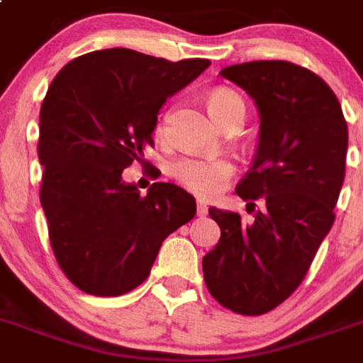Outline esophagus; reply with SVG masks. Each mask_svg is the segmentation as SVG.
I'll list each match as a JSON object with an SVG mask.
<instances>
[{"label":"esophagus","instance_id":"1","mask_svg":"<svg viewBox=\"0 0 363 363\" xmlns=\"http://www.w3.org/2000/svg\"><path fill=\"white\" fill-rule=\"evenodd\" d=\"M197 215L199 216H206V215H208V206H206L202 201L197 202Z\"/></svg>","mask_w":363,"mask_h":363}]
</instances>
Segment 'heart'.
I'll return each mask as SVG.
<instances>
[{
    "instance_id": "obj_1",
    "label": "heart",
    "mask_w": 363,
    "mask_h": 363,
    "mask_svg": "<svg viewBox=\"0 0 363 363\" xmlns=\"http://www.w3.org/2000/svg\"><path fill=\"white\" fill-rule=\"evenodd\" d=\"M208 107L213 116L225 123L233 114L243 113L245 114V104L242 98L231 89L225 87H216L208 94ZM166 116L159 121V130L164 128ZM233 164L228 159L213 157V159H201V157H184L179 159L172 166V175L181 186H184L188 191L195 193L202 199H213L223 182L228 181L233 175Z\"/></svg>"
}]
</instances>
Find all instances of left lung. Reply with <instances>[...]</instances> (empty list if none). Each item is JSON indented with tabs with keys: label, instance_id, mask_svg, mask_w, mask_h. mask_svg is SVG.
<instances>
[{
	"label": "left lung",
	"instance_id": "obj_1",
	"mask_svg": "<svg viewBox=\"0 0 363 363\" xmlns=\"http://www.w3.org/2000/svg\"><path fill=\"white\" fill-rule=\"evenodd\" d=\"M242 87L259 114L250 170L236 186L252 222L209 208L220 240L202 258L206 286L222 306L263 315L289 299L335 222L345 175L347 123L320 77L286 60H254L220 71Z\"/></svg>",
	"mask_w": 363,
	"mask_h": 363
}]
</instances>
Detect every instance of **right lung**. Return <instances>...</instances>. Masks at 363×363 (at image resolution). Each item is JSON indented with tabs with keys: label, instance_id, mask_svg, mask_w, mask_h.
<instances>
[{
	"label": "right lung",
	"instance_id": "right-lung-1",
	"mask_svg": "<svg viewBox=\"0 0 363 363\" xmlns=\"http://www.w3.org/2000/svg\"><path fill=\"white\" fill-rule=\"evenodd\" d=\"M209 64L109 48L77 57L53 79L39 116L40 206L57 262L82 292L134 290L166 236L197 213L186 189L154 182L141 195L121 174L154 143L164 101Z\"/></svg>",
	"mask_w": 363,
	"mask_h": 363
}]
</instances>
